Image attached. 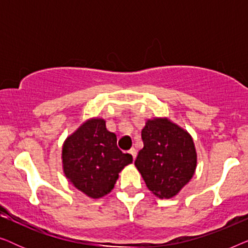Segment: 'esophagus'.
Instances as JSON below:
<instances>
[{
	"instance_id": "obj_1",
	"label": "esophagus",
	"mask_w": 248,
	"mask_h": 248,
	"mask_svg": "<svg viewBox=\"0 0 248 248\" xmlns=\"http://www.w3.org/2000/svg\"><path fill=\"white\" fill-rule=\"evenodd\" d=\"M128 152H130V155H132V157H133V160H134V159H135V157H137V150H135V149H134V148H132V149H131V150H130V151H128Z\"/></svg>"
}]
</instances>
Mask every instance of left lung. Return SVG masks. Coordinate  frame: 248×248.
I'll use <instances>...</instances> for the list:
<instances>
[{
  "label": "left lung",
  "instance_id": "left-lung-1",
  "mask_svg": "<svg viewBox=\"0 0 248 248\" xmlns=\"http://www.w3.org/2000/svg\"><path fill=\"white\" fill-rule=\"evenodd\" d=\"M141 135L143 148L135 167L157 198H174L195 174L198 154L192 135L167 117L149 118Z\"/></svg>",
  "mask_w": 248,
  "mask_h": 248
}]
</instances>
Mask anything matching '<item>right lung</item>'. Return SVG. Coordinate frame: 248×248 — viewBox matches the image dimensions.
<instances>
[{"mask_svg":"<svg viewBox=\"0 0 248 248\" xmlns=\"http://www.w3.org/2000/svg\"><path fill=\"white\" fill-rule=\"evenodd\" d=\"M131 155L117 148L116 134L106 121L91 117L64 141L63 172L71 184L91 199H100L114 188L118 174L132 164Z\"/></svg>","mask_w":248,"mask_h":248,"instance_id":"1","label":"right lung"}]
</instances>
